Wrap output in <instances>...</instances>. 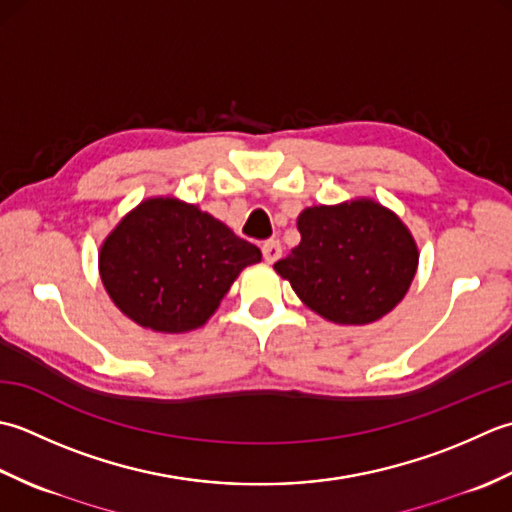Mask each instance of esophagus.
I'll use <instances>...</instances> for the list:
<instances>
[{
  "mask_svg": "<svg viewBox=\"0 0 512 512\" xmlns=\"http://www.w3.org/2000/svg\"><path fill=\"white\" fill-rule=\"evenodd\" d=\"M260 249H263V258H265V263H269V265L276 263L280 254H283V247H280L278 241H265Z\"/></svg>",
  "mask_w": 512,
  "mask_h": 512,
  "instance_id": "obj_1",
  "label": "esophagus"
}]
</instances>
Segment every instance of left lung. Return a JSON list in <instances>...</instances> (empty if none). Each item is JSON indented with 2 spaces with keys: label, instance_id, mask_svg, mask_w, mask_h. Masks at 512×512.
I'll return each mask as SVG.
<instances>
[{
  "label": "left lung",
  "instance_id": "1",
  "mask_svg": "<svg viewBox=\"0 0 512 512\" xmlns=\"http://www.w3.org/2000/svg\"><path fill=\"white\" fill-rule=\"evenodd\" d=\"M300 245L274 265L298 298L336 325H369L398 305L417 271V245L387 207L356 198L298 216Z\"/></svg>",
  "mask_w": 512,
  "mask_h": 512
}]
</instances>
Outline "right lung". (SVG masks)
Here are the masks:
<instances>
[{"instance_id": "right-lung-1", "label": "right lung", "mask_w": 512, "mask_h": 512, "mask_svg": "<svg viewBox=\"0 0 512 512\" xmlns=\"http://www.w3.org/2000/svg\"><path fill=\"white\" fill-rule=\"evenodd\" d=\"M254 263H260L256 245L196 205L163 196L125 214L99 252V274L114 305L161 333L203 327Z\"/></svg>"}]
</instances>
